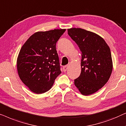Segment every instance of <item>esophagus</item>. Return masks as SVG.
<instances>
[{
  "label": "esophagus",
  "instance_id": "obj_1",
  "mask_svg": "<svg viewBox=\"0 0 126 126\" xmlns=\"http://www.w3.org/2000/svg\"><path fill=\"white\" fill-rule=\"evenodd\" d=\"M68 68H69V65H66V66H63V72H66V70H67V69H68Z\"/></svg>",
  "mask_w": 126,
  "mask_h": 126
}]
</instances>
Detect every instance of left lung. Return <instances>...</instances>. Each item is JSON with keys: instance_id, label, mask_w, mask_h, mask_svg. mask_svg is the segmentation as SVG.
<instances>
[{"instance_id": "left-lung-1", "label": "left lung", "mask_w": 126, "mask_h": 126, "mask_svg": "<svg viewBox=\"0 0 126 126\" xmlns=\"http://www.w3.org/2000/svg\"><path fill=\"white\" fill-rule=\"evenodd\" d=\"M68 34L81 52V71L75 85L82 94L90 95L101 88L111 76L113 63L110 47L102 37L85 29H68Z\"/></svg>"}]
</instances>
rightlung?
I'll return each instance as SVG.
<instances>
[{"mask_svg": "<svg viewBox=\"0 0 126 126\" xmlns=\"http://www.w3.org/2000/svg\"><path fill=\"white\" fill-rule=\"evenodd\" d=\"M65 30L36 32L20 50L16 60L19 77L34 94L49 91L61 73L56 45Z\"/></svg>", "mask_w": 126, "mask_h": 126, "instance_id": "add662e5", "label": "right lung"}]
</instances>
